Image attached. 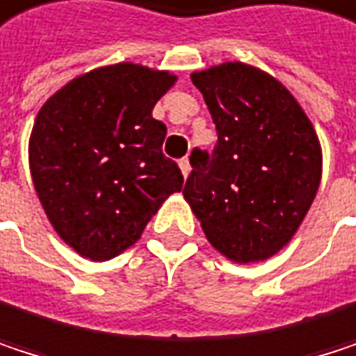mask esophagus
I'll return each instance as SVG.
<instances>
[{
	"instance_id": "34e87169",
	"label": "esophagus",
	"mask_w": 356,
	"mask_h": 356,
	"mask_svg": "<svg viewBox=\"0 0 356 356\" xmlns=\"http://www.w3.org/2000/svg\"><path fill=\"white\" fill-rule=\"evenodd\" d=\"M178 163H180V170H182V176L186 178V176L191 174V161H188V157H182V159H180Z\"/></svg>"
}]
</instances>
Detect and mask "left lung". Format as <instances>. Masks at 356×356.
Masks as SVG:
<instances>
[{"label": "left lung", "mask_w": 356, "mask_h": 356, "mask_svg": "<svg viewBox=\"0 0 356 356\" xmlns=\"http://www.w3.org/2000/svg\"><path fill=\"white\" fill-rule=\"evenodd\" d=\"M218 143L193 149L184 199L207 241L238 264L264 261L298 230L321 178L317 134L269 74L226 62L195 72Z\"/></svg>", "instance_id": "left-lung-1"}]
</instances>
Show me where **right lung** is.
I'll return each instance as SVG.
<instances>
[{
  "label": "right lung",
  "mask_w": 356,
  "mask_h": 356,
  "mask_svg": "<svg viewBox=\"0 0 356 356\" xmlns=\"http://www.w3.org/2000/svg\"><path fill=\"white\" fill-rule=\"evenodd\" d=\"M170 72L136 64L92 70L41 107L29 161L56 232L83 257L105 261L132 247L159 205L182 191L163 155L165 124L151 115L174 85Z\"/></svg>",
  "instance_id": "add662e5"
}]
</instances>
